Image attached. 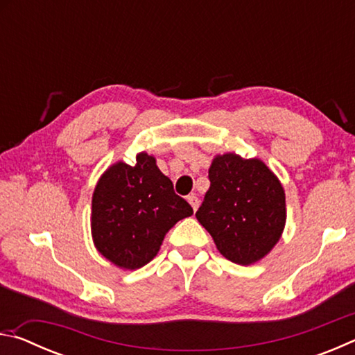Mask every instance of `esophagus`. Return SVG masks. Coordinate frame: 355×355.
<instances>
[{"instance_id": "1", "label": "esophagus", "mask_w": 355, "mask_h": 355, "mask_svg": "<svg viewBox=\"0 0 355 355\" xmlns=\"http://www.w3.org/2000/svg\"><path fill=\"white\" fill-rule=\"evenodd\" d=\"M188 202H189V205L192 207V209L197 211V208H199V199H197V196H194V194L188 196Z\"/></svg>"}]
</instances>
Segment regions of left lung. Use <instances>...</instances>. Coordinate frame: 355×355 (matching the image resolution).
<instances>
[{
	"label": "left lung",
	"mask_w": 355,
	"mask_h": 355,
	"mask_svg": "<svg viewBox=\"0 0 355 355\" xmlns=\"http://www.w3.org/2000/svg\"><path fill=\"white\" fill-rule=\"evenodd\" d=\"M196 218L218 250L236 264L257 263L272 250L285 228V191L263 161L236 153L218 155Z\"/></svg>",
	"instance_id": "obj_1"
}]
</instances>
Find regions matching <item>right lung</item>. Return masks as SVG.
I'll return each instance as SVG.
<instances>
[{
    "mask_svg": "<svg viewBox=\"0 0 355 355\" xmlns=\"http://www.w3.org/2000/svg\"><path fill=\"white\" fill-rule=\"evenodd\" d=\"M191 214V205L175 194L153 156L137 153L135 166L119 161L95 186L94 244L116 266L139 269L158 254L166 233Z\"/></svg>",
    "mask_w": 355,
    "mask_h": 355,
    "instance_id": "add662e5",
    "label": "right lung"
}]
</instances>
